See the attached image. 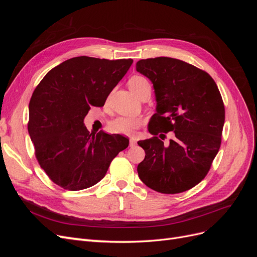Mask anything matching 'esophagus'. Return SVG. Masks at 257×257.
<instances>
[{
	"mask_svg": "<svg viewBox=\"0 0 257 257\" xmlns=\"http://www.w3.org/2000/svg\"><path fill=\"white\" fill-rule=\"evenodd\" d=\"M136 145V139L135 138H131L130 139V147H133Z\"/></svg>",
	"mask_w": 257,
	"mask_h": 257,
	"instance_id": "34e87169",
	"label": "esophagus"
}]
</instances>
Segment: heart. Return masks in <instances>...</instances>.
I'll use <instances>...</instances> for the list:
<instances>
[{
	"mask_svg": "<svg viewBox=\"0 0 257 257\" xmlns=\"http://www.w3.org/2000/svg\"><path fill=\"white\" fill-rule=\"evenodd\" d=\"M128 87L134 94H138L144 89H151V83L146 77L143 76H133L128 80ZM143 125V120L136 116H119L112 121H110L109 131L115 134L123 135H133L136 131Z\"/></svg>",
	"mask_w": 257,
	"mask_h": 257,
	"instance_id": "obj_1",
	"label": "heart"
}]
</instances>
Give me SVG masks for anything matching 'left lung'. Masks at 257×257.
Returning a JSON list of instances; mask_svg holds the SVG:
<instances>
[{"label": "left lung", "instance_id": "obj_1", "mask_svg": "<svg viewBox=\"0 0 257 257\" xmlns=\"http://www.w3.org/2000/svg\"><path fill=\"white\" fill-rule=\"evenodd\" d=\"M136 71L152 81L158 102L149 122L154 136L138 142L146 152L138 176L148 188L163 194L188 191L207 176L221 147V93L207 72L178 59L141 60ZM168 131L174 132V138L164 145L156 135Z\"/></svg>", "mask_w": 257, "mask_h": 257}]
</instances>
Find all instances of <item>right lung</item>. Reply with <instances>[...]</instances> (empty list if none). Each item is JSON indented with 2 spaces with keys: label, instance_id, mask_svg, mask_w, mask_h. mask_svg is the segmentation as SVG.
<instances>
[{
  "label": "right lung",
  "instance_id": "right-lung-1",
  "mask_svg": "<svg viewBox=\"0 0 257 257\" xmlns=\"http://www.w3.org/2000/svg\"><path fill=\"white\" fill-rule=\"evenodd\" d=\"M133 60L76 57L46 74L29 104L28 131L35 157L52 182L80 191L105 177L128 146L119 134L90 133L83 125L91 106H104Z\"/></svg>",
  "mask_w": 257,
  "mask_h": 257
}]
</instances>
